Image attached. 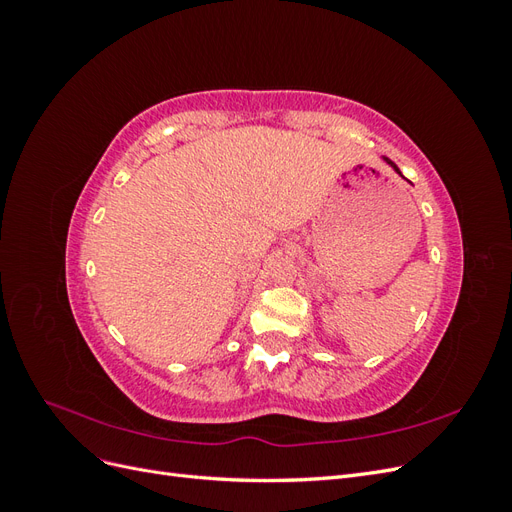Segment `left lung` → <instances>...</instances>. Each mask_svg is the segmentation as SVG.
Returning <instances> with one entry per match:
<instances>
[{
    "mask_svg": "<svg viewBox=\"0 0 512 512\" xmlns=\"http://www.w3.org/2000/svg\"><path fill=\"white\" fill-rule=\"evenodd\" d=\"M382 160H384V162H386V164H389V166H391V168H393V170H395V173H399V168H397V164H395V162H393V160H389V158H382ZM399 175H401V173H399Z\"/></svg>",
    "mask_w": 512,
    "mask_h": 512,
    "instance_id": "8db88e82",
    "label": "left lung"
}]
</instances>
